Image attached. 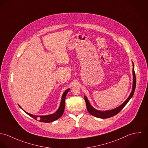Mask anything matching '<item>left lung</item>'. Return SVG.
<instances>
[{
  "label": "left lung",
  "mask_w": 148,
  "mask_h": 148,
  "mask_svg": "<svg viewBox=\"0 0 148 148\" xmlns=\"http://www.w3.org/2000/svg\"><path fill=\"white\" fill-rule=\"evenodd\" d=\"M132 64H133V70H132V72H133V85H132V90L131 92L130 96L128 97V98L127 99V100L122 104H121L120 106H119V107L115 108L114 109L111 110L102 111H99V110H96L95 108H94L90 104V103L88 99L87 98V97L86 96H84L87 111H88V112L91 115H92L95 117L100 118V119L109 118V117H112V116H115L116 114H117L125 107V106L128 103V102L130 101V100L132 98V97H133V95L134 94L135 88H136V78L134 69V64L133 62H132Z\"/></svg>",
  "instance_id": "obj_1"
}]
</instances>
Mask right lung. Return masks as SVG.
I'll use <instances>...</instances> for the list:
<instances>
[{"label":"right lung","instance_id":"1","mask_svg":"<svg viewBox=\"0 0 148 148\" xmlns=\"http://www.w3.org/2000/svg\"><path fill=\"white\" fill-rule=\"evenodd\" d=\"M69 90H70V88H68L64 92V94H62V96L60 105L58 109L57 110V111L55 113H54L53 114L44 115V116H36V115H32V114H29V113L25 112V111H24V110H23V108L18 104V105L20 107V108L21 110H23L27 114L30 116L31 117H32L35 120H38L39 121L44 122V123H50V122H52V121H54L57 120L60 117H61L62 115H63L64 110H65V98H66V94H67V92H69Z\"/></svg>","mask_w":148,"mask_h":148}]
</instances>
